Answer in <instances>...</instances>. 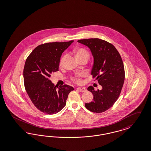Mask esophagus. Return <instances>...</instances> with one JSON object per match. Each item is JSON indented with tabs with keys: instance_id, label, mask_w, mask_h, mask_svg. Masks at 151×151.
Returning <instances> with one entry per match:
<instances>
[{
	"instance_id": "1",
	"label": "esophagus",
	"mask_w": 151,
	"mask_h": 151,
	"mask_svg": "<svg viewBox=\"0 0 151 151\" xmlns=\"http://www.w3.org/2000/svg\"><path fill=\"white\" fill-rule=\"evenodd\" d=\"M77 90L79 91L80 92H83L86 91V89L85 87H78Z\"/></svg>"
}]
</instances>
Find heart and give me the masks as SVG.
<instances>
[{"mask_svg":"<svg viewBox=\"0 0 151 151\" xmlns=\"http://www.w3.org/2000/svg\"><path fill=\"white\" fill-rule=\"evenodd\" d=\"M74 53H75L76 57V58L77 59V60L82 59H87L88 60V59L90 57V55H89L88 52L86 50H85L84 48H77L75 50ZM65 56H63V58L61 59L60 62V65L61 66L63 65L64 61V60L65 59ZM82 76H83V75L82 74H80L77 75V76L73 77V80L75 82H76L77 83H79L81 82V79H80V78Z\"/></svg>","mask_w":151,"mask_h":151,"instance_id":"heart-1","label":"heart"}]
</instances>
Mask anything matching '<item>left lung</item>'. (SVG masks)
<instances>
[{
	"instance_id": "1",
	"label": "left lung",
	"mask_w": 151,
	"mask_h": 151,
	"mask_svg": "<svg viewBox=\"0 0 151 151\" xmlns=\"http://www.w3.org/2000/svg\"><path fill=\"white\" fill-rule=\"evenodd\" d=\"M78 42L88 47L93 58V77L98 80L102 89L97 91L91 86L93 100L86 103V108L94 113H102L114 104L120 95L125 80L124 66L119 53L109 42L98 38L81 40Z\"/></svg>"
}]
</instances>
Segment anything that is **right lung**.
Masks as SVG:
<instances>
[{
	"label": "right lung",
	"mask_w": 151,
	"mask_h": 151,
	"mask_svg": "<svg viewBox=\"0 0 151 151\" xmlns=\"http://www.w3.org/2000/svg\"><path fill=\"white\" fill-rule=\"evenodd\" d=\"M73 42L41 45L26 59L23 73L25 88L34 105L43 113L53 114L60 111L74 90L67 85L55 86L50 79L52 73L59 71L61 54Z\"/></svg>",
	"instance_id": "right-lung-1"
}]
</instances>
